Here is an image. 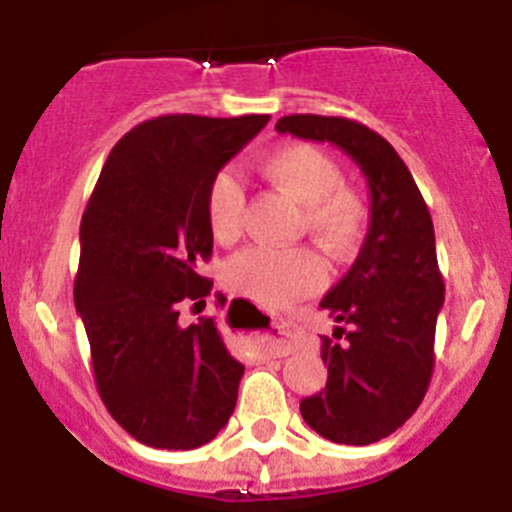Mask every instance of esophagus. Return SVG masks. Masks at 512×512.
<instances>
[{
  "label": "esophagus",
  "instance_id": "obj_1",
  "mask_svg": "<svg viewBox=\"0 0 512 512\" xmlns=\"http://www.w3.org/2000/svg\"><path fill=\"white\" fill-rule=\"evenodd\" d=\"M300 341H302L300 325L292 323V320H282V323H277L274 333H271V336L264 341V348L269 351V354L287 356V354H292L297 346H300Z\"/></svg>",
  "mask_w": 512,
  "mask_h": 512
}]
</instances>
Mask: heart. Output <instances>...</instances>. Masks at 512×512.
I'll list each match as a JSON object with an SVG mask.
<instances>
[{
    "label": "heart",
    "instance_id": "b5f03b06",
    "mask_svg": "<svg viewBox=\"0 0 512 512\" xmlns=\"http://www.w3.org/2000/svg\"><path fill=\"white\" fill-rule=\"evenodd\" d=\"M261 174L302 205V225L333 259L361 248L369 228V207L356 189L343 184L336 158L312 143H284L261 161ZM207 225L217 241L233 243L243 230L246 192L233 171H217L205 197ZM325 261L315 248L251 246L225 266V282L261 305L282 307L323 284Z\"/></svg>",
    "mask_w": 512,
    "mask_h": 512
}]
</instances>
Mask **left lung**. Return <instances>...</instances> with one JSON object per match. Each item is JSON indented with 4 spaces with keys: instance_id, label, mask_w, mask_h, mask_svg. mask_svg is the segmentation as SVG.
<instances>
[{
    "instance_id": "1",
    "label": "left lung",
    "mask_w": 512,
    "mask_h": 512,
    "mask_svg": "<svg viewBox=\"0 0 512 512\" xmlns=\"http://www.w3.org/2000/svg\"><path fill=\"white\" fill-rule=\"evenodd\" d=\"M279 133L328 140L364 171L372 192L369 233L346 277L320 307L346 328L323 336L328 382L300 402L312 431L366 446L395 433L431 384L443 277L433 220L405 161L379 133L348 117L287 115Z\"/></svg>"
}]
</instances>
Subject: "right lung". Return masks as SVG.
I'll return each instance as SVG.
<instances>
[{"instance_id": "add662e5", "label": "right lung", "mask_w": 512, "mask_h": 512, "mask_svg": "<svg viewBox=\"0 0 512 512\" xmlns=\"http://www.w3.org/2000/svg\"><path fill=\"white\" fill-rule=\"evenodd\" d=\"M269 115H161L112 148L81 217L74 302L92 348L97 392L112 418L153 449L189 451L230 420L243 364L205 305L212 256L205 197L212 176ZM223 305L225 297L217 295Z\"/></svg>"}]
</instances>
